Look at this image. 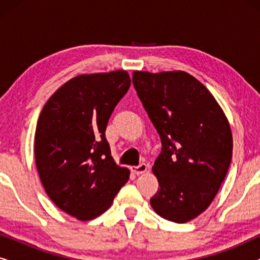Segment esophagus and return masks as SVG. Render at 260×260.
Returning <instances> with one entry per match:
<instances>
[{"mask_svg":"<svg viewBox=\"0 0 260 260\" xmlns=\"http://www.w3.org/2000/svg\"><path fill=\"white\" fill-rule=\"evenodd\" d=\"M148 169V166L145 165V163H142L140 166H135V167H131V172L134 174H136V175H142V174H144L147 172Z\"/></svg>","mask_w":260,"mask_h":260,"instance_id":"1","label":"esophagus"}]
</instances>
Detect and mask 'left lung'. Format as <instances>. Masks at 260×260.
<instances>
[{"instance_id": "1", "label": "left lung", "mask_w": 260, "mask_h": 260, "mask_svg": "<svg viewBox=\"0 0 260 260\" xmlns=\"http://www.w3.org/2000/svg\"><path fill=\"white\" fill-rule=\"evenodd\" d=\"M133 84L162 142L152 173L159 216L184 223L205 212L232 159L229 119L213 94L184 71H134Z\"/></svg>"}]
</instances>
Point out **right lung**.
<instances>
[{
    "label": "right lung",
    "instance_id": "obj_1",
    "mask_svg": "<svg viewBox=\"0 0 260 260\" xmlns=\"http://www.w3.org/2000/svg\"><path fill=\"white\" fill-rule=\"evenodd\" d=\"M130 83L124 70L80 74L61 85L39 116L34 152L42 186L81 221L104 213L129 180L130 170L111 156L105 130Z\"/></svg>",
    "mask_w": 260,
    "mask_h": 260
}]
</instances>
